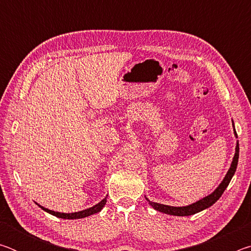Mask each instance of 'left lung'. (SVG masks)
Masks as SVG:
<instances>
[{"instance_id": "1", "label": "left lung", "mask_w": 251, "mask_h": 251, "mask_svg": "<svg viewBox=\"0 0 251 251\" xmlns=\"http://www.w3.org/2000/svg\"><path fill=\"white\" fill-rule=\"evenodd\" d=\"M235 134H236V131H235ZM238 158H239V145L237 144L236 154H235V157H233L231 166H230V168H229L227 175L225 176L222 184H220L218 186V188L216 189L211 195H209V196L201 199V201H198L197 202L193 203V205H189L186 207H172V206L163 205V203L151 202L148 198H146V199L148 201V202H150L152 206L154 209L158 210L160 212H165V214L174 215V216H190V215L196 214V212L201 211L203 209H206V208L210 207L211 205H214V203L217 201L220 197H222V195L224 194L225 189L227 188V186L229 185V182H230L233 174H235V172H236V168L238 165Z\"/></svg>"}]
</instances>
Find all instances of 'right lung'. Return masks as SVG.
I'll return each instance as SVG.
<instances>
[{
  "mask_svg": "<svg viewBox=\"0 0 251 251\" xmlns=\"http://www.w3.org/2000/svg\"><path fill=\"white\" fill-rule=\"evenodd\" d=\"M106 198H107V197H105L100 202H99V203H97V205L93 206V207H91V208H88V209H85V210L78 211V212H72V214H64V212H56V211L50 210V209H48V208L42 207V206H40V205H39V206H40L43 210L48 211L49 214L53 215V216H56V217H58V218H63V219H79V218L87 217V216L94 215V214H96V212L100 211L101 209H103V207H104V205L106 203Z\"/></svg>",
  "mask_w": 251,
  "mask_h": 251,
  "instance_id": "add662e5",
  "label": "right lung"
}]
</instances>
